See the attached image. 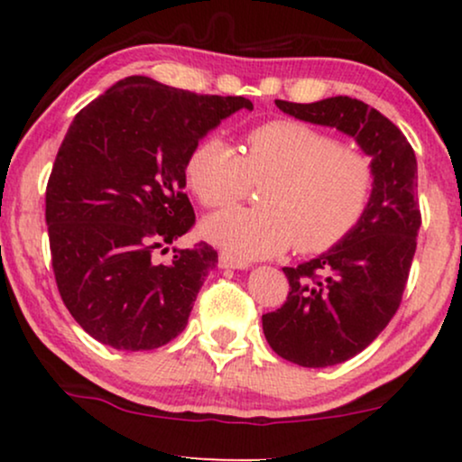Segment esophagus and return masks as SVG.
Wrapping results in <instances>:
<instances>
[{
  "label": "esophagus",
  "instance_id": "obj_1",
  "mask_svg": "<svg viewBox=\"0 0 462 462\" xmlns=\"http://www.w3.org/2000/svg\"><path fill=\"white\" fill-rule=\"evenodd\" d=\"M218 264H220V267H223V269H248V267H250L248 263L239 261V258H236V256H231L229 252H220Z\"/></svg>",
  "mask_w": 462,
  "mask_h": 462
}]
</instances>
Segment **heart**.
Listing matches in <instances>:
<instances>
[{
  "mask_svg": "<svg viewBox=\"0 0 462 462\" xmlns=\"http://www.w3.org/2000/svg\"><path fill=\"white\" fill-rule=\"evenodd\" d=\"M374 179L368 155L294 119L252 128L244 155L220 136H206L187 160V182L206 208H229L254 182H267L263 210L237 208L204 223V236L242 261L292 245L300 254L330 250L368 210Z\"/></svg>",
  "mask_w": 462,
  "mask_h": 462,
  "instance_id": "b5f03b06",
  "label": "heart"
}]
</instances>
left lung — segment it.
Masks as SVG:
<instances>
[{"label": "left lung", "mask_w": 462, "mask_h": 462, "mask_svg": "<svg viewBox=\"0 0 462 462\" xmlns=\"http://www.w3.org/2000/svg\"><path fill=\"white\" fill-rule=\"evenodd\" d=\"M275 105L356 138L376 174L356 229L313 261L283 267L288 299L263 315V332L277 356L302 368H326L362 353L400 309L420 229L416 155L393 122L357 98Z\"/></svg>", "instance_id": "8db88e82"}]
</instances>
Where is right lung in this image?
<instances>
[{
    "mask_svg": "<svg viewBox=\"0 0 462 462\" xmlns=\"http://www.w3.org/2000/svg\"><path fill=\"white\" fill-rule=\"evenodd\" d=\"M239 109L252 103L132 75L69 125L46 187L50 252L62 302L98 343L151 351L185 330L217 250L174 248L168 264L151 254L195 225L187 160Z\"/></svg>",
    "mask_w": 462,
    "mask_h": 462,
    "instance_id": "obj_1",
    "label": "right lung"
}]
</instances>
